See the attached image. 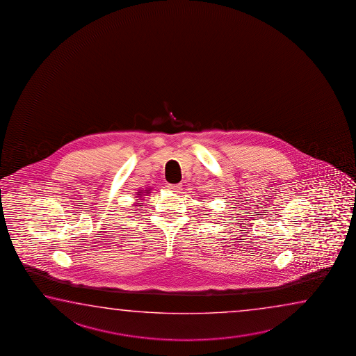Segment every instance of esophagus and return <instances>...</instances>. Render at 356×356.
<instances>
[{"label": "esophagus", "mask_w": 356, "mask_h": 356, "mask_svg": "<svg viewBox=\"0 0 356 356\" xmlns=\"http://www.w3.org/2000/svg\"><path fill=\"white\" fill-rule=\"evenodd\" d=\"M168 188L172 191V192H175V193H179L181 189V184H169Z\"/></svg>", "instance_id": "34e87169"}]
</instances>
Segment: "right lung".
<instances>
[{
    "label": "right lung",
    "instance_id": "right-lung-1",
    "mask_svg": "<svg viewBox=\"0 0 356 356\" xmlns=\"http://www.w3.org/2000/svg\"><path fill=\"white\" fill-rule=\"evenodd\" d=\"M152 193V188H145V189H140L138 192H136V202H134V207H140V205L143 204V200H145V197L147 195H149Z\"/></svg>",
    "mask_w": 356,
    "mask_h": 356
}]
</instances>
